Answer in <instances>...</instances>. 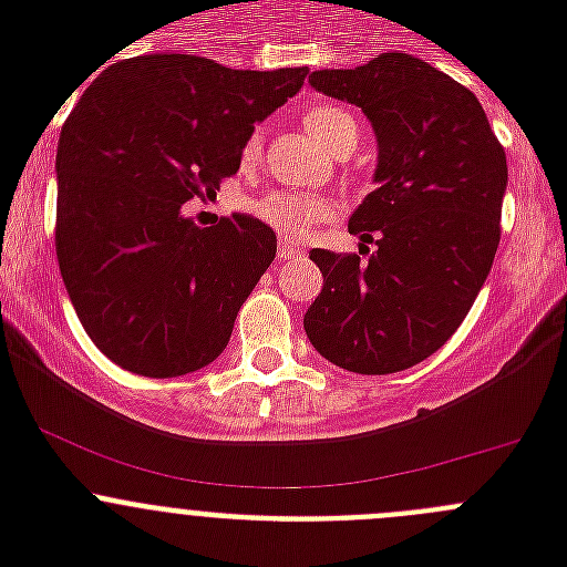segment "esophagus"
<instances>
[{
	"instance_id": "1",
	"label": "esophagus",
	"mask_w": 567,
	"mask_h": 567,
	"mask_svg": "<svg viewBox=\"0 0 567 567\" xmlns=\"http://www.w3.org/2000/svg\"><path fill=\"white\" fill-rule=\"evenodd\" d=\"M303 255V249L300 247H292V244H287V240H280V247H278V258L280 260H295Z\"/></svg>"
}]
</instances>
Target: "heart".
I'll use <instances>...</instances> for the list:
<instances>
[{
	"instance_id": "b5f03b06",
	"label": "heart",
	"mask_w": 567,
	"mask_h": 567,
	"mask_svg": "<svg viewBox=\"0 0 567 567\" xmlns=\"http://www.w3.org/2000/svg\"><path fill=\"white\" fill-rule=\"evenodd\" d=\"M303 127L312 135L315 142L329 153H338L340 144L346 138H358V127L354 118L346 110L334 107V104H315L303 113ZM258 153V138H249L244 147V155L252 158ZM252 213L258 215L260 221L272 227L275 233L284 240H303L315 229V224L332 218V204L318 198V195H303V193H269L252 204Z\"/></svg>"
}]
</instances>
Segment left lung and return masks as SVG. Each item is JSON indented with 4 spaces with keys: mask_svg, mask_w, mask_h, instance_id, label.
Returning a JSON list of instances; mask_svg holds the SVG:
<instances>
[{
    "mask_svg": "<svg viewBox=\"0 0 567 567\" xmlns=\"http://www.w3.org/2000/svg\"><path fill=\"white\" fill-rule=\"evenodd\" d=\"M318 93L363 110L378 138L374 193L349 218L369 258L312 249L323 289L303 315L309 343L358 374H392L457 332L499 244L508 164L483 104L443 70L380 53L315 70Z\"/></svg>",
    "mask_w": 567,
    "mask_h": 567,
    "instance_id": "obj_1",
    "label": "left lung"
}]
</instances>
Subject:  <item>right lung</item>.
I'll use <instances>...</instances> for the list:
<instances>
[{
    "label": "right lung",
    "instance_id": "1",
    "mask_svg": "<svg viewBox=\"0 0 567 567\" xmlns=\"http://www.w3.org/2000/svg\"><path fill=\"white\" fill-rule=\"evenodd\" d=\"M303 79L307 68L150 53L84 90L59 135L56 255L84 332L113 363L182 378L227 349L278 238L252 215L198 227L182 207L238 173L255 124Z\"/></svg>",
    "mask_w": 567,
    "mask_h": 567
}]
</instances>
